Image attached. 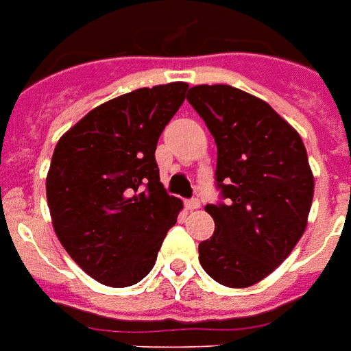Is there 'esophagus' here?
Returning <instances> with one entry per match:
<instances>
[{
  "label": "esophagus",
  "mask_w": 351,
  "mask_h": 351,
  "mask_svg": "<svg viewBox=\"0 0 351 351\" xmlns=\"http://www.w3.org/2000/svg\"><path fill=\"white\" fill-rule=\"evenodd\" d=\"M199 206H201V201H199V199H189V201H186V208L189 210H195V208H199Z\"/></svg>",
  "instance_id": "obj_1"
}]
</instances>
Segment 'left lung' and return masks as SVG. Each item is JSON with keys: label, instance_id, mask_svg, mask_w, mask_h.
<instances>
[{"label": "left lung", "instance_id": "1", "mask_svg": "<svg viewBox=\"0 0 351 351\" xmlns=\"http://www.w3.org/2000/svg\"><path fill=\"white\" fill-rule=\"evenodd\" d=\"M190 105L217 145L223 203L206 204L215 232L199 243L214 281L248 288L270 276L304 234L313 173L301 136L266 101L230 85L192 86Z\"/></svg>", "mask_w": 351, "mask_h": 351}]
</instances>
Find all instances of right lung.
Returning a JSON list of instances; mask_svg holds the SVG:
<instances>
[{"instance_id": "1", "label": "right lung", "mask_w": 351, "mask_h": 351, "mask_svg": "<svg viewBox=\"0 0 351 351\" xmlns=\"http://www.w3.org/2000/svg\"><path fill=\"white\" fill-rule=\"evenodd\" d=\"M183 81L106 101L56 145L47 201L56 235L92 279L132 287L148 276L183 208L159 181L156 147L183 105Z\"/></svg>"}]
</instances>
